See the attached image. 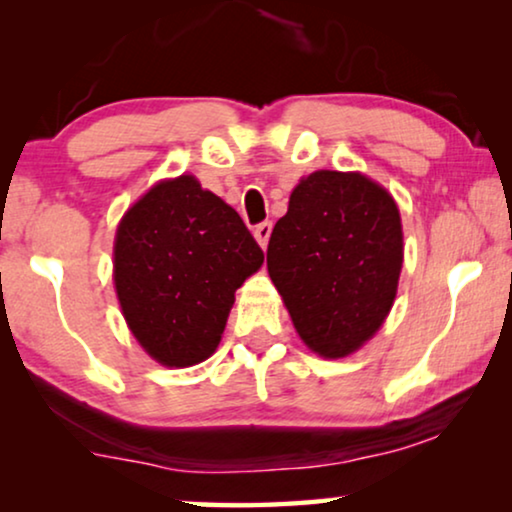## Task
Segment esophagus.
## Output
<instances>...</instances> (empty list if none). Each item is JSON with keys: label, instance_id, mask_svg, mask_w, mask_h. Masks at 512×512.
Listing matches in <instances>:
<instances>
[{"label": "esophagus", "instance_id": "obj_1", "mask_svg": "<svg viewBox=\"0 0 512 512\" xmlns=\"http://www.w3.org/2000/svg\"><path fill=\"white\" fill-rule=\"evenodd\" d=\"M270 233H272V223H270V221H263V223H258V226L254 228V237H256V242L261 244L263 249L268 247Z\"/></svg>", "mask_w": 512, "mask_h": 512}]
</instances>
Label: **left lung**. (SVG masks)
<instances>
[{
  "instance_id": "8db88e82",
  "label": "left lung",
  "mask_w": 512,
  "mask_h": 512,
  "mask_svg": "<svg viewBox=\"0 0 512 512\" xmlns=\"http://www.w3.org/2000/svg\"><path fill=\"white\" fill-rule=\"evenodd\" d=\"M401 265L396 202L359 172L300 179L268 244L272 284L300 338L324 359L373 338L394 305Z\"/></svg>"
}]
</instances>
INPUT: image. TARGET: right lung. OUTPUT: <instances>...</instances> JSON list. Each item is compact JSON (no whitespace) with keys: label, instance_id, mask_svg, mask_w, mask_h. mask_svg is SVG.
I'll list each match as a JSON object with an SVG mask.
<instances>
[{"label":"right lung","instance_id":"right-lung-1","mask_svg":"<svg viewBox=\"0 0 512 512\" xmlns=\"http://www.w3.org/2000/svg\"><path fill=\"white\" fill-rule=\"evenodd\" d=\"M263 265L240 214L191 174L160 181L118 223L114 284L130 331L158 363L219 347L235 291Z\"/></svg>","mask_w":512,"mask_h":512}]
</instances>
